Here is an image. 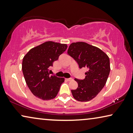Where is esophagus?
<instances>
[{
  "instance_id": "obj_1",
  "label": "esophagus",
  "mask_w": 133,
  "mask_h": 133,
  "mask_svg": "<svg viewBox=\"0 0 133 133\" xmlns=\"http://www.w3.org/2000/svg\"><path fill=\"white\" fill-rule=\"evenodd\" d=\"M66 80L67 81H72V79L71 78H67V79H66Z\"/></svg>"
}]
</instances>
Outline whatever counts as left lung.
I'll return each instance as SVG.
<instances>
[{
  "label": "left lung",
  "instance_id": "1",
  "mask_svg": "<svg viewBox=\"0 0 133 133\" xmlns=\"http://www.w3.org/2000/svg\"><path fill=\"white\" fill-rule=\"evenodd\" d=\"M67 53L75 59L80 69H88L83 80L75 79L78 87L71 90L73 98L81 102L92 100L106 84L110 72L109 57L100 48L85 42L71 43Z\"/></svg>",
  "mask_w": 133,
  "mask_h": 133
}]
</instances>
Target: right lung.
<instances>
[{
  "label": "right lung",
  "instance_id": "right-lung-1",
  "mask_svg": "<svg viewBox=\"0 0 133 133\" xmlns=\"http://www.w3.org/2000/svg\"><path fill=\"white\" fill-rule=\"evenodd\" d=\"M67 48V44L47 41L31 48L23 58L22 69L25 82L37 98L47 101L57 95L64 78L50 76L49 68Z\"/></svg>",
  "mask_w": 133,
  "mask_h": 133
}]
</instances>
